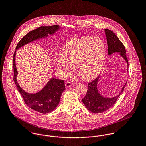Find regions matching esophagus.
Wrapping results in <instances>:
<instances>
[{
	"instance_id": "esophagus-1",
	"label": "esophagus",
	"mask_w": 146,
	"mask_h": 146,
	"mask_svg": "<svg viewBox=\"0 0 146 146\" xmlns=\"http://www.w3.org/2000/svg\"><path fill=\"white\" fill-rule=\"evenodd\" d=\"M65 86L67 88H69V87H70V86H72V83L70 82H67L65 83Z\"/></svg>"
}]
</instances>
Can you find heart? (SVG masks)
Instances as JSON below:
<instances>
[{
  "label": "heart",
  "mask_w": 146,
  "mask_h": 146,
  "mask_svg": "<svg viewBox=\"0 0 146 146\" xmlns=\"http://www.w3.org/2000/svg\"><path fill=\"white\" fill-rule=\"evenodd\" d=\"M106 46L100 38L83 36L70 40L63 46L61 58L56 59L57 70L68 76L73 67L85 80L93 79L102 70L106 58Z\"/></svg>",
  "instance_id": "heart-1"
}]
</instances>
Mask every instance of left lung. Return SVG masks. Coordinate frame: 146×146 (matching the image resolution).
Segmentation results:
<instances>
[{
  "mask_svg": "<svg viewBox=\"0 0 146 146\" xmlns=\"http://www.w3.org/2000/svg\"><path fill=\"white\" fill-rule=\"evenodd\" d=\"M105 34L107 37L108 45V54L111 55L114 52H120V54L125 59L129 66L128 60L126 55V50L124 44L119 39L116 35L110 29H104ZM129 67H127V68ZM128 70V69H127ZM99 76L88 83V89L85 97L82 100L86 107L90 111L95 113H101L108 110L116 102L118 97L121 94L124 89L125 85L122 88L121 92L115 97L113 98H104L102 97L97 90V83Z\"/></svg>",
  "mask_w": 146,
  "mask_h": 146,
  "instance_id": "8db88e82",
  "label": "left lung"
}]
</instances>
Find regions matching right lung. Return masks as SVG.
I'll return each instance as SVG.
<instances>
[{"label":"right lung","instance_id":"right-lung-1","mask_svg":"<svg viewBox=\"0 0 146 146\" xmlns=\"http://www.w3.org/2000/svg\"><path fill=\"white\" fill-rule=\"evenodd\" d=\"M60 28L58 25L41 26L34 29L25 35L18 42L13 56L14 80L16 87L20 93L25 103L29 108L42 114H46L54 110L59 104L61 96L66 89L63 80L51 79L46 85L39 92L28 94L23 90L16 80L17 71L15 65V55L16 50L21 46L33 40L47 36L48 34L52 35Z\"/></svg>","mask_w":146,"mask_h":146}]
</instances>
